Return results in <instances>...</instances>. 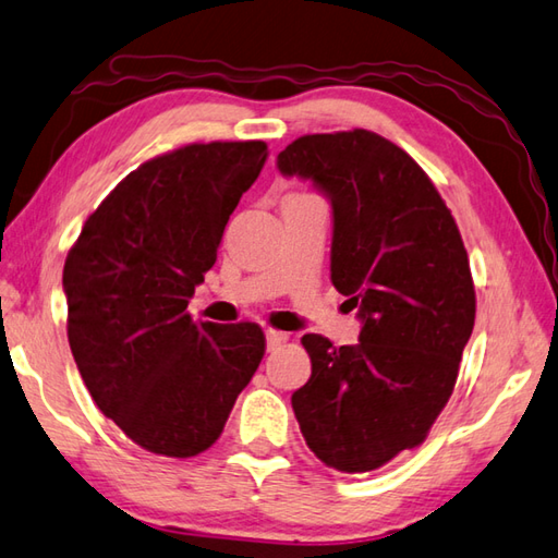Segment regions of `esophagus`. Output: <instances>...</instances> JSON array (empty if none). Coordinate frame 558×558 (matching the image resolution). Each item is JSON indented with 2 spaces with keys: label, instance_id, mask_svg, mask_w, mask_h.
<instances>
[{
  "label": "esophagus",
  "instance_id": "1",
  "mask_svg": "<svg viewBox=\"0 0 558 558\" xmlns=\"http://www.w3.org/2000/svg\"><path fill=\"white\" fill-rule=\"evenodd\" d=\"M288 340V333H282V330H272V328H266V348L268 350H276L278 345H282V342Z\"/></svg>",
  "mask_w": 558,
  "mask_h": 558
}]
</instances>
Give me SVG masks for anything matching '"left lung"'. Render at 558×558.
<instances>
[{
  "label": "left lung",
  "instance_id": "left-lung-1",
  "mask_svg": "<svg viewBox=\"0 0 558 558\" xmlns=\"http://www.w3.org/2000/svg\"><path fill=\"white\" fill-rule=\"evenodd\" d=\"M278 170L330 201V280L362 322L357 345L302 338L294 417L328 468L369 472L420 446L453 393L475 326L468 252L429 177L374 132L302 136Z\"/></svg>",
  "mask_w": 558,
  "mask_h": 558
}]
</instances>
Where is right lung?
<instances>
[{
  "label": "right lung",
  "mask_w": 558,
  "mask_h": 558,
  "mask_svg": "<svg viewBox=\"0 0 558 558\" xmlns=\"http://www.w3.org/2000/svg\"><path fill=\"white\" fill-rule=\"evenodd\" d=\"M266 158L264 141L153 158L114 186L66 256V333L83 384L150 453L192 458L216 444L264 357L256 324L194 322L186 306Z\"/></svg>",
  "instance_id": "obj_1"
}]
</instances>
